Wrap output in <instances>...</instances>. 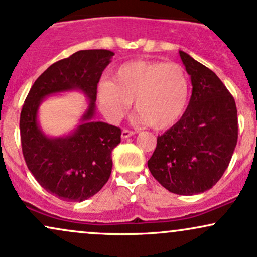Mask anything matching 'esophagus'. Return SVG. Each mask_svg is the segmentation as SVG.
<instances>
[{
    "instance_id": "esophagus-1",
    "label": "esophagus",
    "mask_w": 257,
    "mask_h": 257,
    "mask_svg": "<svg viewBox=\"0 0 257 257\" xmlns=\"http://www.w3.org/2000/svg\"><path fill=\"white\" fill-rule=\"evenodd\" d=\"M135 134V132L133 131H128V129H123L122 131V138L123 139H126V138H131L133 135Z\"/></svg>"
}]
</instances>
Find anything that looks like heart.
<instances>
[{
    "mask_svg": "<svg viewBox=\"0 0 257 257\" xmlns=\"http://www.w3.org/2000/svg\"><path fill=\"white\" fill-rule=\"evenodd\" d=\"M95 96L99 108L111 122H118L134 101L140 122L164 129L184 114L190 81L178 64L137 60L120 65L111 81L99 82Z\"/></svg>",
    "mask_w": 257,
    "mask_h": 257,
    "instance_id": "heart-1",
    "label": "heart"
}]
</instances>
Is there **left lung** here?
Here are the masks:
<instances>
[{"instance_id":"1","label":"left lung","mask_w":257,"mask_h":257,"mask_svg":"<svg viewBox=\"0 0 257 257\" xmlns=\"http://www.w3.org/2000/svg\"><path fill=\"white\" fill-rule=\"evenodd\" d=\"M192 95L180 120L157 138L147 162L169 192L192 196L210 190L231 162L238 139L235 101L210 69L180 51Z\"/></svg>"}]
</instances>
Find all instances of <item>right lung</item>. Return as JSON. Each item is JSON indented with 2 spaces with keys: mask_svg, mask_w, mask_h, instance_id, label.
Segmentation results:
<instances>
[{
  "mask_svg": "<svg viewBox=\"0 0 257 257\" xmlns=\"http://www.w3.org/2000/svg\"><path fill=\"white\" fill-rule=\"evenodd\" d=\"M114 53L87 49L54 63L32 84L20 113V140L29 170L47 192L66 202H83L98 193L112 170L111 152L120 143V129L93 120L95 90ZM70 90H81L88 108L78 128L66 137L52 138L37 120L44 97Z\"/></svg>",
  "mask_w": 257,
  "mask_h": 257,
  "instance_id": "1",
  "label": "right lung"
}]
</instances>
